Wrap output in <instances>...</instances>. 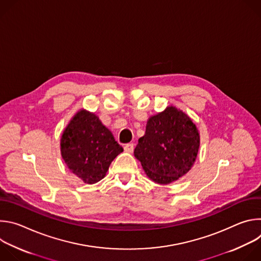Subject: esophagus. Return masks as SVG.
Masks as SVG:
<instances>
[{"label": "esophagus", "instance_id": "esophagus-1", "mask_svg": "<svg viewBox=\"0 0 261 261\" xmlns=\"http://www.w3.org/2000/svg\"><path fill=\"white\" fill-rule=\"evenodd\" d=\"M124 150L128 153H132L134 151V143L133 142H129V143H126L124 145Z\"/></svg>", "mask_w": 261, "mask_h": 261}]
</instances>
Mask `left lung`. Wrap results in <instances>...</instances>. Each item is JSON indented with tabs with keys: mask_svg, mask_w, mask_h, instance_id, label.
<instances>
[{
	"mask_svg": "<svg viewBox=\"0 0 261 261\" xmlns=\"http://www.w3.org/2000/svg\"><path fill=\"white\" fill-rule=\"evenodd\" d=\"M199 133L191 119L173 106L148 119L134 156L146 175L169 184L187 173L198 153Z\"/></svg>",
	"mask_w": 261,
	"mask_h": 261,
	"instance_id": "obj_1",
	"label": "left lung"
}]
</instances>
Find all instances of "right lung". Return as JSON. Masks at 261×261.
<instances>
[{
    "mask_svg": "<svg viewBox=\"0 0 261 261\" xmlns=\"http://www.w3.org/2000/svg\"><path fill=\"white\" fill-rule=\"evenodd\" d=\"M123 152L114 135L87 110L74 116L63 132L61 153L68 168L87 184L102 179L113 160Z\"/></svg>",
    "mask_w": 261,
    "mask_h": 261,
    "instance_id": "right-lung-1",
    "label": "right lung"
}]
</instances>
